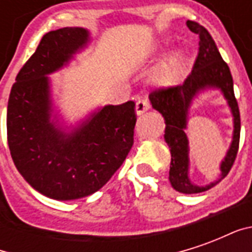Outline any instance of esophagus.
<instances>
[{
	"instance_id": "1",
	"label": "esophagus",
	"mask_w": 252,
	"mask_h": 252,
	"mask_svg": "<svg viewBox=\"0 0 252 252\" xmlns=\"http://www.w3.org/2000/svg\"><path fill=\"white\" fill-rule=\"evenodd\" d=\"M150 109V101L148 98H139L136 101V113L143 115L146 110Z\"/></svg>"
}]
</instances>
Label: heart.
Masks as SVG:
<instances>
[{"label": "heart", "mask_w": 252, "mask_h": 252, "mask_svg": "<svg viewBox=\"0 0 252 252\" xmlns=\"http://www.w3.org/2000/svg\"><path fill=\"white\" fill-rule=\"evenodd\" d=\"M185 67V58L182 54H175L174 57L167 59L163 64L157 68V71L154 72L153 79L157 85H173V83L180 81L181 75L184 72Z\"/></svg>", "instance_id": "obj_1"}]
</instances>
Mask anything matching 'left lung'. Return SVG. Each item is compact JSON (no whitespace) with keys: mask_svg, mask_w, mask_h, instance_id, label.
I'll use <instances>...</instances> for the list:
<instances>
[{"mask_svg":"<svg viewBox=\"0 0 252 252\" xmlns=\"http://www.w3.org/2000/svg\"><path fill=\"white\" fill-rule=\"evenodd\" d=\"M186 25L198 36V54L194 66L185 81L180 85L163 86L153 90L150 99L154 109H157L166 120L164 139L171 153L169 180L171 186L180 193L194 194L211 189L216 184L202 188L193 186L187 177V138L185 133L187 109L191 99L202 88L212 86L219 87L224 93L234 115V140L227 157L222 164V180L232 169L239 151L240 140V112L233 93V79L229 67L220 55L217 46L205 27L195 21L188 20ZM219 180L218 182H220Z\"/></svg>","mask_w":252,"mask_h":252,"instance_id":"8db88e82","label":"left lung"}]
</instances>
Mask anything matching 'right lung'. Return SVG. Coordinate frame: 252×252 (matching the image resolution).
<instances>
[{
  "label": "right lung",
  "instance_id": "1",
  "mask_svg": "<svg viewBox=\"0 0 252 252\" xmlns=\"http://www.w3.org/2000/svg\"><path fill=\"white\" fill-rule=\"evenodd\" d=\"M86 41L83 28L47 32L21 67L9 95L6 131L12 159L33 189L55 200H74L101 189L133 146V101L105 106L71 135L50 121L46 75L61 68Z\"/></svg>",
  "mask_w": 252,
  "mask_h": 252
}]
</instances>
